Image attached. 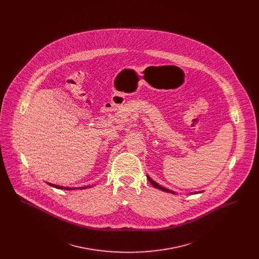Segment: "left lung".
Wrapping results in <instances>:
<instances>
[{"instance_id": "left-lung-1", "label": "left lung", "mask_w": 259, "mask_h": 259, "mask_svg": "<svg viewBox=\"0 0 259 259\" xmlns=\"http://www.w3.org/2000/svg\"><path fill=\"white\" fill-rule=\"evenodd\" d=\"M148 177V182L152 185V186H154L155 188H158V189H160V190H162V191H165V192H169V193H172V194H176L175 193V191H172V190H170V189H168V188H166V187H163V186H161V185H158L157 183H155L154 181H152L148 176H147ZM195 194H197V193H200V192H194Z\"/></svg>"}]
</instances>
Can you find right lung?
<instances>
[{
	"mask_svg": "<svg viewBox=\"0 0 259 259\" xmlns=\"http://www.w3.org/2000/svg\"><path fill=\"white\" fill-rule=\"evenodd\" d=\"M48 185H50V186H52V187H55V188H58V189H66V190H74V189H77V187H64V186H60V185H52V184H50V183H48ZM89 187H91L90 185L89 186H83V187H78V189H87V188H89Z\"/></svg>",
	"mask_w": 259,
	"mask_h": 259,
	"instance_id": "add662e5",
	"label": "right lung"
}]
</instances>
